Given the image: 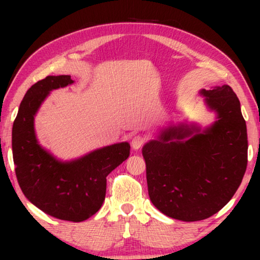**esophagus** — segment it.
<instances>
[{"label":"esophagus","mask_w":260,"mask_h":260,"mask_svg":"<svg viewBox=\"0 0 260 260\" xmlns=\"http://www.w3.org/2000/svg\"><path fill=\"white\" fill-rule=\"evenodd\" d=\"M145 142H147V138L144 136H142V135H136V136L133 138V141H131V145H133L134 150H138V149L143 147Z\"/></svg>","instance_id":"obj_1"}]
</instances>
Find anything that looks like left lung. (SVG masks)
Masks as SVG:
<instances>
[{"label":"left lung","mask_w":260,"mask_h":260,"mask_svg":"<svg viewBox=\"0 0 260 260\" xmlns=\"http://www.w3.org/2000/svg\"><path fill=\"white\" fill-rule=\"evenodd\" d=\"M218 120L207 129L163 130L142 154L149 198L163 214L199 221L218 213L239 188L247 167V130L240 102L229 85L201 90Z\"/></svg>","instance_id":"1"}]
</instances>
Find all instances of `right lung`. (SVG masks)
Listing matches in <instances>:
<instances>
[{
	"instance_id": "1",
	"label": "right lung",
	"mask_w": 260,
	"mask_h": 260,
	"mask_svg": "<svg viewBox=\"0 0 260 260\" xmlns=\"http://www.w3.org/2000/svg\"><path fill=\"white\" fill-rule=\"evenodd\" d=\"M72 83L70 76H48L27 91L13 124L12 147L24 197L54 218L79 222L102 207L106 176L129 157L130 144L109 145L71 162H60L40 147L34 133L35 113L49 91Z\"/></svg>"
}]
</instances>
